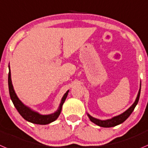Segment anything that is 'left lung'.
Listing matches in <instances>:
<instances>
[{
    "mask_svg": "<svg viewBox=\"0 0 148 148\" xmlns=\"http://www.w3.org/2000/svg\"><path fill=\"white\" fill-rule=\"evenodd\" d=\"M140 90H141V86H140V89L139 90V93H138V95H137L136 99L134 102V103L133 104L131 107L129 108L126 111L123 113V114H120V115L114 117L112 119H108V120H99V119H97L92 117L91 116H90L89 114H88V116L89 119L92 122H94V124L100 126V127H114L116 125H118L119 124L122 123L123 122L126 120L129 117V116L131 114V113L134 111V108H135L136 106L137 105L138 102H139V96H140Z\"/></svg>",
    "mask_w": 148,
    "mask_h": 148,
    "instance_id": "left-lung-1",
    "label": "left lung"
}]
</instances>
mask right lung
I'll return each instance as SVG.
<instances>
[{
    "label": "right lung",
    "mask_w": 148,
    "mask_h": 148,
    "mask_svg": "<svg viewBox=\"0 0 148 148\" xmlns=\"http://www.w3.org/2000/svg\"><path fill=\"white\" fill-rule=\"evenodd\" d=\"M8 84H9V95H10V97H11V99L12 101L13 104H14V107L18 110L19 114L22 116L23 119H26L28 122L34 124H38V125H47V124L51 123V122H54V121L58 119V117L59 116L61 112V110H62V105L64 103L66 97H67L68 93H69V90H68L67 92L64 94V96L62 97V101H61L59 109L55 113L52 114H49V115H40L38 113L34 112L31 109H29V108L26 107V106H24L21 102V101L18 99V97H17L15 92H14L12 84L10 69H9V76H8Z\"/></svg>",
    "instance_id": "1"
}]
</instances>
